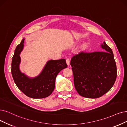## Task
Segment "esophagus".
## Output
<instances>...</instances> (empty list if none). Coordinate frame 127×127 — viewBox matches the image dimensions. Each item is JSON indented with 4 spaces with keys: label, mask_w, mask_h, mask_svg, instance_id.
<instances>
[{
    "label": "esophagus",
    "mask_w": 127,
    "mask_h": 127,
    "mask_svg": "<svg viewBox=\"0 0 127 127\" xmlns=\"http://www.w3.org/2000/svg\"><path fill=\"white\" fill-rule=\"evenodd\" d=\"M66 63L68 64V65H69V64H70V59H68V58L66 59Z\"/></svg>",
    "instance_id": "1"
}]
</instances>
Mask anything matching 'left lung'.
<instances>
[{
    "label": "left lung",
    "instance_id": "1",
    "mask_svg": "<svg viewBox=\"0 0 127 127\" xmlns=\"http://www.w3.org/2000/svg\"><path fill=\"white\" fill-rule=\"evenodd\" d=\"M101 46L103 51L81 52L71 59L75 88L85 97H100L115 82L117 72L113 51L105 42Z\"/></svg>",
    "mask_w": 127,
    "mask_h": 127
}]
</instances>
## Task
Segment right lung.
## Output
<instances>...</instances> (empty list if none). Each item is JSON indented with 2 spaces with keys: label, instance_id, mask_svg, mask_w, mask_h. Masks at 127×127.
<instances>
[{
  "label": "right lung",
  "instance_id": "add662e5",
  "mask_svg": "<svg viewBox=\"0 0 127 127\" xmlns=\"http://www.w3.org/2000/svg\"><path fill=\"white\" fill-rule=\"evenodd\" d=\"M24 39L22 40L14 50L11 63V73L14 83L20 90L27 96L33 98H43L52 93L55 88L57 74L67 67L64 59L50 60L47 63L38 77L30 79L19 70L20 54L23 48Z\"/></svg>",
  "mask_w": 127,
  "mask_h": 127
}]
</instances>
